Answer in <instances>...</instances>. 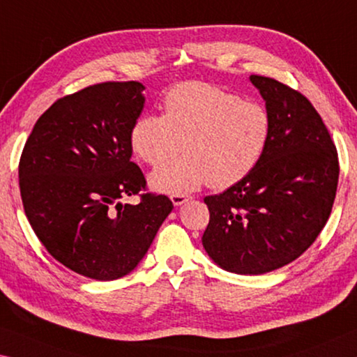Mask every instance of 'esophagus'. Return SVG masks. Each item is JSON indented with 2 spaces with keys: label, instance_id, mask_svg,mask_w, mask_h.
Returning a JSON list of instances; mask_svg holds the SVG:
<instances>
[{
  "label": "esophagus",
  "instance_id": "obj_1",
  "mask_svg": "<svg viewBox=\"0 0 357 357\" xmlns=\"http://www.w3.org/2000/svg\"><path fill=\"white\" fill-rule=\"evenodd\" d=\"M189 199H190V197L185 195V194H173V195H172V202H173L176 206L183 205V203H185Z\"/></svg>",
  "mask_w": 357,
  "mask_h": 357
}]
</instances>
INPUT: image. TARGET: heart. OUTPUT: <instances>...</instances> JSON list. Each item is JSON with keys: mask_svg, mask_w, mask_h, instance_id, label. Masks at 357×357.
Returning a JSON list of instances; mask_svg holds the SVG:
<instances>
[{"mask_svg": "<svg viewBox=\"0 0 357 357\" xmlns=\"http://www.w3.org/2000/svg\"><path fill=\"white\" fill-rule=\"evenodd\" d=\"M271 128L270 112L259 101L189 81L168 90L163 116L144 114L133 123L130 144L154 168L184 152L183 158L152 174L151 184L157 190L183 194L206 183L213 189H227L259 165Z\"/></svg>", "mask_w": 357, "mask_h": 357, "instance_id": "heart-1", "label": "heart"}]
</instances>
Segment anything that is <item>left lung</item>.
I'll use <instances>...</instances> for the list:
<instances>
[{
	"label": "left lung",
	"instance_id": "obj_1",
	"mask_svg": "<svg viewBox=\"0 0 357 357\" xmlns=\"http://www.w3.org/2000/svg\"><path fill=\"white\" fill-rule=\"evenodd\" d=\"M271 116L259 165L219 195L205 197L203 248L219 267L260 275L291 264L313 245L337 194V148L318 111L301 92L251 75Z\"/></svg>",
	"mask_w": 357,
	"mask_h": 357
}]
</instances>
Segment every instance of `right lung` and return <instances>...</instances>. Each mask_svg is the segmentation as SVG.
I'll use <instances>...</instances> for the list:
<instances>
[{
	"mask_svg": "<svg viewBox=\"0 0 357 357\" xmlns=\"http://www.w3.org/2000/svg\"><path fill=\"white\" fill-rule=\"evenodd\" d=\"M144 86L107 81L59 98L38 119L19 162L22 203L47 252L90 280L130 273L173 203L148 190L130 133ZM138 195V206L120 200Z\"/></svg>",
	"mask_w": 357,
	"mask_h": 357,
	"instance_id": "add662e5",
	"label": "right lung"
}]
</instances>
